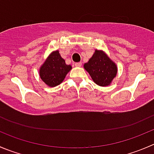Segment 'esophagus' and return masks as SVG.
Wrapping results in <instances>:
<instances>
[{
	"mask_svg": "<svg viewBox=\"0 0 154 154\" xmlns=\"http://www.w3.org/2000/svg\"><path fill=\"white\" fill-rule=\"evenodd\" d=\"M74 65H75V66L77 67H80L82 65V63L81 62H77V63H75Z\"/></svg>",
	"mask_w": 154,
	"mask_h": 154,
	"instance_id": "obj_1",
	"label": "esophagus"
}]
</instances>
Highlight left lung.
I'll use <instances>...</instances> for the list:
<instances>
[{"label": "left lung", "mask_w": 154, "mask_h": 154, "mask_svg": "<svg viewBox=\"0 0 154 154\" xmlns=\"http://www.w3.org/2000/svg\"><path fill=\"white\" fill-rule=\"evenodd\" d=\"M83 67L92 80L101 86H109L117 73L116 64L102 50H95L93 56Z\"/></svg>", "instance_id": "left-lung-1"}]
</instances>
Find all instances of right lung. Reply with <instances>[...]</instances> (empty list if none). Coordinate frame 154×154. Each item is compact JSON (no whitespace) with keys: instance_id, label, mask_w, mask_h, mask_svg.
Returning <instances> with one entry per match:
<instances>
[{"instance_id":"1","label":"right lung","mask_w":154,"mask_h":154,"mask_svg":"<svg viewBox=\"0 0 154 154\" xmlns=\"http://www.w3.org/2000/svg\"><path fill=\"white\" fill-rule=\"evenodd\" d=\"M71 68V65H66L65 61L61 57L59 50H56L50 54L41 66L40 77L47 86L54 87L63 81Z\"/></svg>"}]
</instances>
